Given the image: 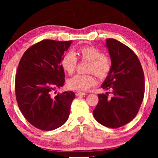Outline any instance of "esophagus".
<instances>
[{
    "mask_svg": "<svg viewBox=\"0 0 158 158\" xmlns=\"http://www.w3.org/2000/svg\"><path fill=\"white\" fill-rule=\"evenodd\" d=\"M75 95L77 96H84V95H85V93L83 92H81V91H77L75 93Z\"/></svg>",
    "mask_w": 158,
    "mask_h": 158,
    "instance_id": "obj_1",
    "label": "esophagus"
}]
</instances>
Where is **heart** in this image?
<instances>
[{
  "instance_id": "1",
  "label": "heart",
  "mask_w": 158,
  "mask_h": 158,
  "mask_svg": "<svg viewBox=\"0 0 158 158\" xmlns=\"http://www.w3.org/2000/svg\"><path fill=\"white\" fill-rule=\"evenodd\" d=\"M77 55L81 61L88 62L86 73L89 74L77 75L68 81V87L72 90H85L96 83L93 73L99 79H104L111 70L110 58L102 51L92 46H84L77 50ZM77 59L73 52H67L60 60V65L64 72L72 75L77 67Z\"/></svg>"
}]
</instances>
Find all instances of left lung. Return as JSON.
Masks as SVG:
<instances>
[{
    "label": "left lung",
    "mask_w": 158,
    "mask_h": 158,
    "mask_svg": "<svg viewBox=\"0 0 158 158\" xmlns=\"http://www.w3.org/2000/svg\"><path fill=\"white\" fill-rule=\"evenodd\" d=\"M106 47L111 60V70L101 88L112 90L98 94L94 110L96 120L109 128H118L137 115L144 94V75L139 58L131 49L114 39H107Z\"/></svg>",
    "instance_id": "8db88e82"
}]
</instances>
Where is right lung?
I'll return each mask as SVG.
<instances>
[{
  "label": "right lung",
  "instance_id": "right-lung-1",
  "mask_svg": "<svg viewBox=\"0 0 158 158\" xmlns=\"http://www.w3.org/2000/svg\"><path fill=\"white\" fill-rule=\"evenodd\" d=\"M71 43L43 40L27 49L19 62L15 78L17 103L26 119L41 130L59 128L70 115L75 93H58L55 97L51 93L64 85L60 60Z\"/></svg>",
  "mask_w": 158,
  "mask_h": 158
}]
</instances>
